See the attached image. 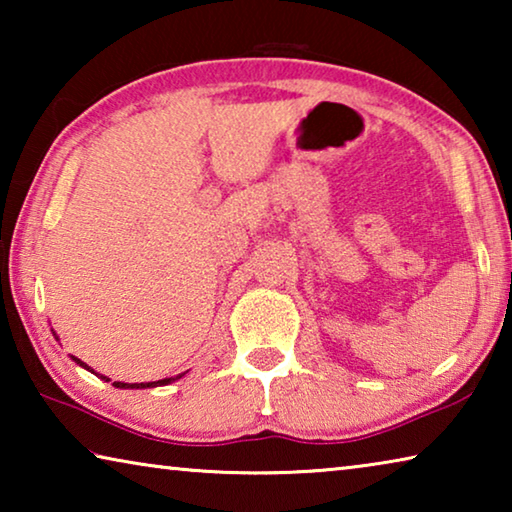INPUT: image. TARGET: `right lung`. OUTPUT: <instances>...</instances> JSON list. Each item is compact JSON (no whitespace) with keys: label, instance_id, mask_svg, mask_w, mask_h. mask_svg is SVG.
Here are the masks:
<instances>
[{"label":"right lung","instance_id":"right-lung-1","mask_svg":"<svg viewBox=\"0 0 512 512\" xmlns=\"http://www.w3.org/2000/svg\"><path fill=\"white\" fill-rule=\"evenodd\" d=\"M51 332H54V329H51ZM54 336H56V332H54ZM58 339V336H56ZM72 361L76 363V366H81V368H85V370H90L92 375H97V377H101L103 381H110L106 375H99V372H94L88 363H83L81 359H76V357H72ZM180 377H185V372L183 375H176V377H167V379H158V381H142V384H124V381H115V388H155V386H167V384H171V381H176V379H180Z\"/></svg>","mask_w":512,"mask_h":512}]
</instances>
